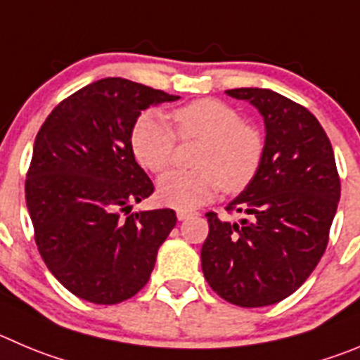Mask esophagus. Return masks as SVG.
Returning <instances> with one entry per match:
<instances>
[{"label":"esophagus","mask_w":360,"mask_h":360,"mask_svg":"<svg viewBox=\"0 0 360 360\" xmlns=\"http://www.w3.org/2000/svg\"><path fill=\"white\" fill-rule=\"evenodd\" d=\"M191 215H193V212H189V210H178L176 212L178 221H186V219H189Z\"/></svg>","instance_id":"obj_1"}]
</instances>
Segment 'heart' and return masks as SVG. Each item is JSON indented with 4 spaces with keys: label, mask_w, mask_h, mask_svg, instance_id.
<instances>
[{
    "label": "heart",
    "mask_w": 360,
    "mask_h": 360,
    "mask_svg": "<svg viewBox=\"0 0 360 360\" xmlns=\"http://www.w3.org/2000/svg\"><path fill=\"white\" fill-rule=\"evenodd\" d=\"M178 139L201 141L193 157L194 169L171 171L159 180L157 194L164 205L189 210L210 201L219 191L238 194L259 173L265 139L258 127L245 123L240 112L215 98H200L171 112ZM176 136L159 116H139L131 132L136 160L152 173L171 164Z\"/></svg>",
    "instance_id": "heart-1"
}]
</instances>
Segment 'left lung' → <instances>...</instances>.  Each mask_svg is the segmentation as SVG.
I'll list each match as a JSON object with an SVG mask.
<instances>
[{
  "label": "left lung",
  "mask_w": 360,
  "mask_h": 360,
  "mask_svg": "<svg viewBox=\"0 0 360 360\" xmlns=\"http://www.w3.org/2000/svg\"><path fill=\"white\" fill-rule=\"evenodd\" d=\"M265 122V157L251 186L226 207L238 222L208 212L201 269L226 302L262 307L304 285L323 256L341 194L332 145L304 105L265 88L226 90Z\"/></svg>",
  "instance_id": "obj_1"
}]
</instances>
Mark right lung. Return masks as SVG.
<instances>
[{"label":"right lung","mask_w":360,"mask_h":360,"mask_svg":"<svg viewBox=\"0 0 360 360\" xmlns=\"http://www.w3.org/2000/svg\"><path fill=\"white\" fill-rule=\"evenodd\" d=\"M176 98L105 77L61 101L40 127L26 205L44 263L79 299L118 304L148 283L176 214L131 212L153 193L132 153L131 132L141 111Z\"/></svg>","instance_id":"obj_1"}]
</instances>
